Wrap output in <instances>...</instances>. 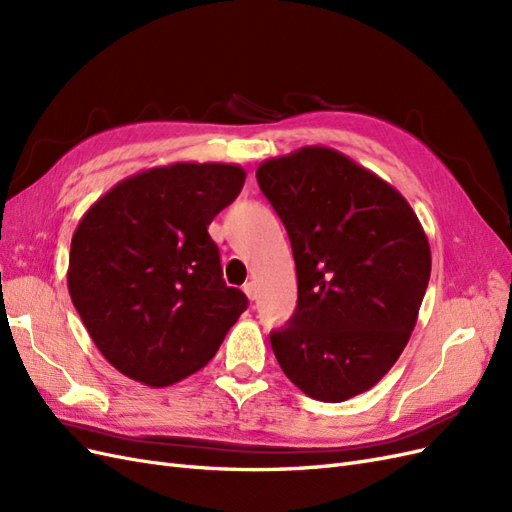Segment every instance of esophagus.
I'll list each match as a JSON object with an SVG mask.
<instances>
[{"instance_id": "esophagus-1", "label": "esophagus", "mask_w": 512, "mask_h": 512, "mask_svg": "<svg viewBox=\"0 0 512 512\" xmlns=\"http://www.w3.org/2000/svg\"><path fill=\"white\" fill-rule=\"evenodd\" d=\"M243 292L247 294V299L256 301V284H254V282H245V284H243Z\"/></svg>"}]
</instances>
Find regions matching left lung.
Returning a JSON list of instances; mask_svg holds the SVG:
<instances>
[{
  "instance_id": "left-lung-1",
  "label": "left lung",
  "mask_w": 512,
  "mask_h": 512,
  "mask_svg": "<svg viewBox=\"0 0 512 512\" xmlns=\"http://www.w3.org/2000/svg\"><path fill=\"white\" fill-rule=\"evenodd\" d=\"M256 179L297 265V309L271 333L277 363L327 404L369 391L404 352L425 297L421 222L393 185L329 147L265 160Z\"/></svg>"
}]
</instances>
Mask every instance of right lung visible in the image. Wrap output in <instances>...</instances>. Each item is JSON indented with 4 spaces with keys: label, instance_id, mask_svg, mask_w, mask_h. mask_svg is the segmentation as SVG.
<instances>
[{
    "label": "right lung",
    "instance_id": "obj_1",
    "mask_svg": "<svg viewBox=\"0 0 512 512\" xmlns=\"http://www.w3.org/2000/svg\"><path fill=\"white\" fill-rule=\"evenodd\" d=\"M245 170L175 162L119 181L70 245L68 290L87 333L123 376L162 389L205 367L247 297L226 286L207 226Z\"/></svg>",
    "mask_w": 512,
    "mask_h": 512
}]
</instances>
